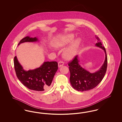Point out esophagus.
Segmentation results:
<instances>
[{"label":"esophagus","instance_id":"34e87169","mask_svg":"<svg viewBox=\"0 0 122 122\" xmlns=\"http://www.w3.org/2000/svg\"><path fill=\"white\" fill-rule=\"evenodd\" d=\"M64 64V62L62 61H60L58 63V67H60L62 66H63Z\"/></svg>","mask_w":122,"mask_h":122}]
</instances>
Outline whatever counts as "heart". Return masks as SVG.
I'll return each mask as SVG.
<instances>
[{
	"label": "heart",
	"instance_id": "b5f03b06",
	"mask_svg": "<svg viewBox=\"0 0 122 122\" xmlns=\"http://www.w3.org/2000/svg\"><path fill=\"white\" fill-rule=\"evenodd\" d=\"M75 36L73 34H67L54 40L52 45L55 48H61L66 46L74 40ZM81 40L79 39L73 41L64 52V57L67 59L73 58L76 55L77 49L80 45Z\"/></svg>",
	"mask_w": 122,
	"mask_h": 122
}]
</instances>
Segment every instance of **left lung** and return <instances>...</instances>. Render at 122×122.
<instances>
[{"mask_svg":"<svg viewBox=\"0 0 122 122\" xmlns=\"http://www.w3.org/2000/svg\"><path fill=\"white\" fill-rule=\"evenodd\" d=\"M96 38L97 40L96 46L102 49L105 53L104 62L100 70L94 73H91L83 69L79 64L78 55L68 64L70 73V83L72 87L78 91H86L96 87L102 80L106 73L107 58L106 49L98 37L96 36Z\"/></svg>","mask_w":122,"mask_h":122,"instance_id":"left-lung-1","label":"left lung"}]
</instances>
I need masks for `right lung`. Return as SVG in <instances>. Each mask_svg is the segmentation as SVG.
<instances>
[{"instance_id": "add662e5", "label": "right lung", "mask_w": 122, "mask_h": 122, "mask_svg": "<svg viewBox=\"0 0 122 122\" xmlns=\"http://www.w3.org/2000/svg\"><path fill=\"white\" fill-rule=\"evenodd\" d=\"M38 41L35 37L26 36L21 39L18 45L25 42ZM14 67L18 79L29 89L41 92L47 90L52 82L53 78L58 69V63L56 61L45 62L39 68L25 71L19 63L16 56L14 60Z\"/></svg>"}]
</instances>
